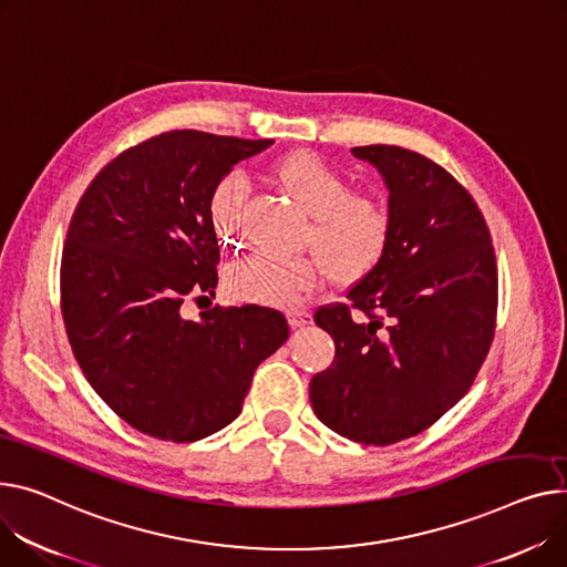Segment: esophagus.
<instances>
[{"label":"esophagus","instance_id":"1","mask_svg":"<svg viewBox=\"0 0 567 567\" xmlns=\"http://www.w3.org/2000/svg\"><path fill=\"white\" fill-rule=\"evenodd\" d=\"M287 319H289L291 328H306L312 323V315L308 310H300V308L287 310Z\"/></svg>","mask_w":567,"mask_h":567}]
</instances>
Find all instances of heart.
Here are the masks:
<instances>
[{"label": "heart", "mask_w": 567, "mask_h": 567, "mask_svg": "<svg viewBox=\"0 0 567 567\" xmlns=\"http://www.w3.org/2000/svg\"><path fill=\"white\" fill-rule=\"evenodd\" d=\"M269 175L308 216L300 246L315 255L257 252L239 259L228 271V289L235 298L259 306H289L326 278L351 287L379 267L392 237V212L381 194L351 192L342 171L308 150L278 157ZM241 203L244 184L237 177L223 179L214 188L209 212L223 239L239 237Z\"/></svg>", "instance_id": "b5f03b06"}]
</instances>
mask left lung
Instances as JSON below:
<instances>
[{"label": "left lung", "instance_id": "obj_1", "mask_svg": "<svg viewBox=\"0 0 567 567\" xmlns=\"http://www.w3.org/2000/svg\"><path fill=\"white\" fill-rule=\"evenodd\" d=\"M351 153L388 186L392 237L349 306L317 310L334 360L312 379L310 401L334 433L385 446L426 431L472 388L495 337L497 264L454 175L399 145Z\"/></svg>", "mask_w": 567, "mask_h": 567}]
</instances>
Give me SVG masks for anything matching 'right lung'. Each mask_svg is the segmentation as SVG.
Returning <instances> with one entry per match:
<instances>
[{
	"mask_svg": "<svg viewBox=\"0 0 567 567\" xmlns=\"http://www.w3.org/2000/svg\"><path fill=\"white\" fill-rule=\"evenodd\" d=\"M274 141L175 130L106 164L72 214L61 312L100 399L136 431L196 442L239 417L252 373L289 337L282 312L212 308L220 259L209 200L235 164Z\"/></svg>",
	"mask_w": 567,
	"mask_h": 567,
	"instance_id": "obj_1",
	"label": "right lung"
}]
</instances>
